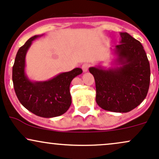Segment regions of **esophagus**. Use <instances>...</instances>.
I'll return each instance as SVG.
<instances>
[{"instance_id": "esophagus-1", "label": "esophagus", "mask_w": 159, "mask_h": 159, "mask_svg": "<svg viewBox=\"0 0 159 159\" xmlns=\"http://www.w3.org/2000/svg\"><path fill=\"white\" fill-rule=\"evenodd\" d=\"M89 67H90V65H89L88 63H84L83 65H82V69H83V71H84V72H86V71H88Z\"/></svg>"}]
</instances>
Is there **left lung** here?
<instances>
[{
  "label": "left lung",
  "mask_w": 159,
  "mask_h": 159,
  "mask_svg": "<svg viewBox=\"0 0 159 159\" xmlns=\"http://www.w3.org/2000/svg\"><path fill=\"white\" fill-rule=\"evenodd\" d=\"M120 44L114 53L116 66L106 69L90 67L96 83V101L99 107L113 112H128L147 95L150 66L143 47L127 32H120Z\"/></svg>",
  "instance_id": "obj_1"
}]
</instances>
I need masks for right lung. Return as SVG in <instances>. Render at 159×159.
<instances>
[{"instance_id":"right-lung-1","label":"right lung","mask_w":159,"mask_h":159,"mask_svg":"<svg viewBox=\"0 0 159 159\" xmlns=\"http://www.w3.org/2000/svg\"><path fill=\"white\" fill-rule=\"evenodd\" d=\"M38 37L40 35L29 38L19 49L13 66V87L17 98L25 109L38 116L53 118L64 114L70 107V84L82 73V69L75 68L48 81H31L25 71V56L32 41Z\"/></svg>"}]
</instances>
